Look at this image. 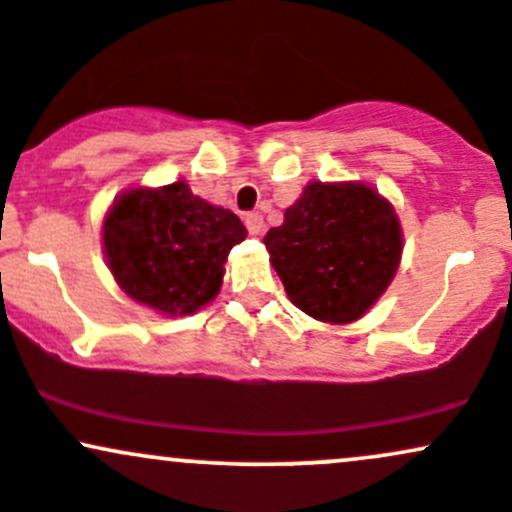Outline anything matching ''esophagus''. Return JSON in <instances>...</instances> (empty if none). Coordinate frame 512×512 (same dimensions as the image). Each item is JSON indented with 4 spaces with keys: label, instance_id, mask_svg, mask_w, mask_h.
<instances>
[{
    "label": "esophagus",
    "instance_id": "1",
    "mask_svg": "<svg viewBox=\"0 0 512 512\" xmlns=\"http://www.w3.org/2000/svg\"><path fill=\"white\" fill-rule=\"evenodd\" d=\"M244 224H246V229H249V234L258 236V234L263 232V217L258 212L244 214Z\"/></svg>",
    "mask_w": 512,
    "mask_h": 512
}]
</instances>
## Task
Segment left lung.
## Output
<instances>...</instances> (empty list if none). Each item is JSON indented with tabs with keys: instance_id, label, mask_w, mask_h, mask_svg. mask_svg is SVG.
<instances>
[{
	"instance_id": "1",
	"label": "left lung",
	"mask_w": 512,
	"mask_h": 512,
	"mask_svg": "<svg viewBox=\"0 0 512 512\" xmlns=\"http://www.w3.org/2000/svg\"><path fill=\"white\" fill-rule=\"evenodd\" d=\"M288 298L322 322H354L390 285L403 234L390 202L361 183H310L263 236Z\"/></svg>"
}]
</instances>
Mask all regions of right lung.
I'll return each mask as SVG.
<instances>
[{"label": "right lung", "mask_w": 512, "mask_h": 512, "mask_svg": "<svg viewBox=\"0 0 512 512\" xmlns=\"http://www.w3.org/2000/svg\"><path fill=\"white\" fill-rule=\"evenodd\" d=\"M102 234L109 268L129 298L166 315H190L219 293L224 261L246 239V227L178 180L124 192Z\"/></svg>", "instance_id": "right-lung-1"}]
</instances>
